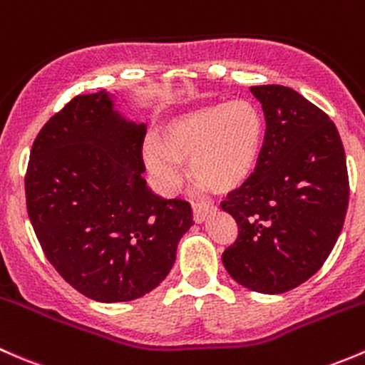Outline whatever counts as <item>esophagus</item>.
Instances as JSON below:
<instances>
[{"mask_svg":"<svg viewBox=\"0 0 365 365\" xmlns=\"http://www.w3.org/2000/svg\"><path fill=\"white\" fill-rule=\"evenodd\" d=\"M212 204H207V202H193V217L197 223H202L207 217V214L212 212Z\"/></svg>","mask_w":365,"mask_h":365,"instance_id":"1","label":"esophagus"}]
</instances>
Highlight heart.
I'll use <instances>...</instances> for the list:
<instances>
[{
	"instance_id": "1",
	"label": "heart",
	"mask_w": 365,
	"mask_h": 365,
	"mask_svg": "<svg viewBox=\"0 0 365 365\" xmlns=\"http://www.w3.org/2000/svg\"><path fill=\"white\" fill-rule=\"evenodd\" d=\"M264 142V118L250 100L209 105L172 118L160 130V144L144 148V163L156 190L175 195L182 186L181 163L191 178L216 193L250 178Z\"/></svg>"
}]
</instances>
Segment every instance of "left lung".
<instances>
[{
    "label": "left lung",
    "mask_w": 365,
    "mask_h": 365,
    "mask_svg": "<svg viewBox=\"0 0 365 365\" xmlns=\"http://www.w3.org/2000/svg\"><path fill=\"white\" fill-rule=\"evenodd\" d=\"M265 114L255 172L221 209L239 227L223 251L242 287L283 294L323 265L343 230L350 198L346 156L329 115L284 86H251Z\"/></svg>",
    "instance_id": "left-lung-1"
}]
</instances>
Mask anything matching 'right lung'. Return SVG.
I'll return each instance as SVG.
<instances>
[{"instance_id": "obj_1", "label": "right lung", "mask_w": 365, "mask_h": 365, "mask_svg": "<svg viewBox=\"0 0 365 365\" xmlns=\"http://www.w3.org/2000/svg\"><path fill=\"white\" fill-rule=\"evenodd\" d=\"M145 126L105 91L78 95L45 123L26 170V207L51 265L82 295L125 302L155 290L193 225L182 198L144 178Z\"/></svg>"}]
</instances>
